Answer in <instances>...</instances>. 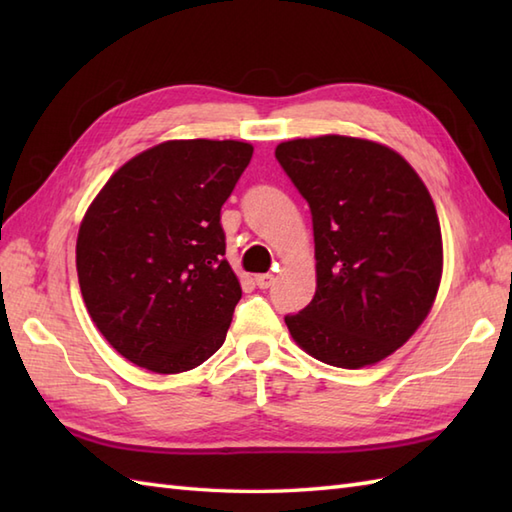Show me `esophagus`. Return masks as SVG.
Here are the masks:
<instances>
[{"label": "esophagus", "mask_w": 512, "mask_h": 512, "mask_svg": "<svg viewBox=\"0 0 512 512\" xmlns=\"http://www.w3.org/2000/svg\"><path fill=\"white\" fill-rule=\"evenodd\" d=\"M273 281H275V275L273 273H264V275H255V284L259 286V288H270L273 286Z\"/></svg>", "instance_id": "1"}]
</instances>
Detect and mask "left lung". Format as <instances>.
<instances>
[{
    "mask_svg": "<svg viewBox=\"0 0 512 512\" xmlns=\"http://www.w3.org/2000/svg\"><path fill=\"white\" fill-rule=\"evenodd\" d=\"M275 158L312 213L317 292L286 325L310 356L358 369L420 328L442 277V233L424 182L394 149L352 136L297 138Z\"/></svg>",
    "mask_w": 512,
    "mask_h": 512,
    "instance_id": "obj_1",
    "label": "left lung"
}]
</instances>
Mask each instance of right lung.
<instances>
[{"label": "right lung", "instance_id": "right-lung-1", "mask_svg": "<svg viewBox=\"0 0 512 512\" xmlns=\"http://www.w3.org/2000/svg\"><path fill=\"white\" fill-rule=\"evenodd\" d=\"M253 158L239 140H167L107 180L76 239V273L96 328L156 374L220 350L242 288L224 259L222 204Z\"/></svg>", "mask_w": 512, "mask_h": 512}]
</instances>
